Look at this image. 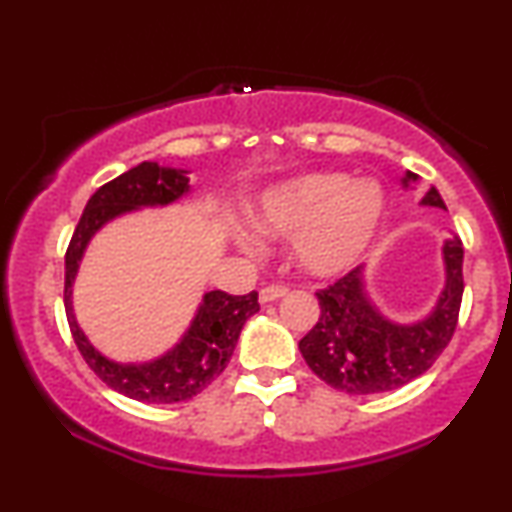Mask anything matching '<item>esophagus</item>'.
I'll return each mask as SVG.
<instances>
[{"label": "esophagus", "instance_id": "1", "mask_svg": "<svg viewBox=\"0 0 512 512\" xmlns=\"http://www.w3.org/2000/svg\"><path fill=\"white\" fill-rule=\"evenodd\" d=\"M289 289L286 286H264L260 291V303H272V301H279V298H284Z\"/></svg>", "mask_w": 512, "mask_h": 512}]
</instances>
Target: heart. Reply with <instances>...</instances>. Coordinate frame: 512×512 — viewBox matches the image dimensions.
<instances>
[{
	"instance_id": "b5f03b06",
	"label": "heart",
	"mask_w": 512,
	"mask_h": 512,
	"mask_svg": "<svg viewBox=\"0 0 512 512\" xmlns=\"http://www.w3.org/2000/svg\"><path fill=\"white\" fill-rule=\"evenodd\" d=\"M385 219V192L375 180L346 173H310L264 192L255 209L262 233L293 240L305 274L332 279L354 269ZM250 248L248 240H240Z\"/></svg>"
}]
</instances>
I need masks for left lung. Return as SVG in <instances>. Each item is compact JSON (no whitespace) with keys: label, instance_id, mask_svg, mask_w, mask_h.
Returning a JSON list of instances; mask_svg holds the SVG:
<instances>
[{"label":"left lung","instance_id":"left-lung-1","mask_svg":"<svg viewBox=\"0 0 512 512\" xmlns=\"http://www.w3.org/2000/svg\"><path fill=\"white\" fill-rule=\"evenodd\" d=\"M419 182L409 173L402 185ZM421 207L445 209L436 187H428ZM464 248L457 236L443 243L445 284L436 305L416 322H392L373 303L366 267L351 269L317 293V325L298 342L310 370L334 390L349 395H375L397 390L426 373L450 344L462 303Z\"/></svg>","mask_w":512,"mask_h":512}]
</instances>
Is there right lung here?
I'll list each match as a JSON object with an SVG mask.
<instances>
[{
  "instance_id": "right-lung-1",
  "label": "right lung",
  "mask_w": 512,
  "mask_h": 512,
  "mask_svg": "<svg viewBox=\"0 0 512 512\" xmlns=\"http://www.w3.org/2000/svg\"><path fill=\"white\" fill-rule=\"evenodd\" d=\"M185 195H190L187 170L158 166L156 161L139 163L93 192L64 257V310H67L69 330L81 356L105 385L137 402L173 404L199 395L223 373V368L231 361L243 325L260 310L255 291L248 296L207 291L180 342L170 346L166 354L144 363L113 361L88 342L76 322L72 305L74 281L88 243L105 223L120 219L129 211L168 207Z\"/></svg>"
}]
</instances>
